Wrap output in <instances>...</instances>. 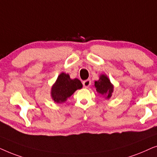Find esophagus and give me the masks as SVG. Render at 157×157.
<instances>
[{
	"instance_id": "34e87169",
	"label": "esophagus",
	"mask_w": 157,
	"mask_h": 157,
	"mask_svg": "<svg viewBox=\"0 0 157 157\" xmlns=\"http://www.w3.org/2000/svg\"><path fill=\"white\" fill-rule=\"evenodd\" d=\"M82 84H83V86H84L85 88H87V87H89L90 85H91V81L90 80H86L83 81Z\"/></svg>"
}]
</instances>
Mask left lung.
<instances>
[{"instance_id":"1","label":"left lung","mask_w":157,"mask_h":157,"mask_svg":"<svg viewBox=\"0 0 157 157\" xmlns=\"http://www.w3.org/2000/svg\"><path fill=\"white\" fill-rule=\"evenodd\" d=\"M95 87L98 93L105 95V98L109 99L113 92V85L111 84L108 77L105 75H101L100 79L95 82Z\"/></svg>"}]
</instances>
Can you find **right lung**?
Returning a JSON list of instances; mask_svg holds the SVG:
<instances>
[{"label":"right lung","mask_w":157,"mask_h":157,"mask_svg":"<svg viewBox=\"0 0 157 157\" xmlns=\"http://www.w3.org/2000/svg\"><path fill=\"white\" fill-rule=\"evenodd\" d=\"M82 87V84L80 80L77 78L72 80L68 74L62 72L52 87V98L55 103H64L77 90Z\"/></svg>","instance_id":"add662e5"}]
</instances>
